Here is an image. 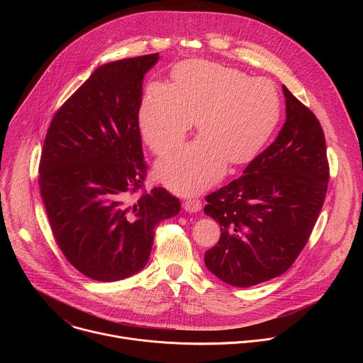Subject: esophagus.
<instances>
[{
	"label": "esophagus",
	"mask_w": 363,
	"mask_h": 363,
	"mask_svg": "<svg viewBox=\"0 0 363 363\" xmlns=\"http://www.w3.org/2000/svg\"><path fill=\"white\" fill-rule=\"evenodd\" d=\"M182 206H184V210L188 213H198L202 208V203L196 198H189L182 202Z\"/></svg>",
	"instance_id": "esophagus-1"
}]
</instances>
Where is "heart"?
Returning <instances> with one entry per match:
<instances>
[{
  "label": "heart",
  "instance_id": "b5f03b06",
  "mask_svg": "<svg viewBox=\"0 0 363 363\" xmlns=\"http://www.w3.org/2000/svg\"><path fill=\"white\" fill-rule=\"evenodd\" d=\"M172 80V86H147L139 125L149 147L165 153L196 121L202 136L167 155L155 169L169 189L192 195L220 181L227 162H248L262 149L279 122L280 100L270 80L206 60L178 65Z\"/></svg>",
  "mask_w": 363,
  "mask_h": 363
}]
</instances>
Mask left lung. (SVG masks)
<instances>
[{"label": "left lung", "mask_w": 363, "mask_h": 363, "mask_svg": "<svg viewBox=\"0 0 363 363\" xmlns=\"http://www.w3.org/2000/svg\"><path fill=\"white\" fill-rule=\"evenodd\" d=\"M276 140L242 175L206 195L203 213L221 227L203 262L214 276L250 287L286 273L306 245L325 202L329 164L323 129L290 90Z\"/></svg>", "instance_id": "obj_1"}]
</instances>
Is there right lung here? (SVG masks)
I'll return each mask as SVG.
<instances>
[{"instance_id": "right-lung-1", "label": "right lung", "mask_w": 363, "mask_h": 363, "mask_svg": "<svg viewBox=\"0 0 363 363\" xmlns=\"http://www.w3.org/2000/svg\"><path fill=\"white\" fill-rule=\"evenodd\" d=\"M160 55L99 66L50 123L40 192L51 231L69 263L97 281L140 272L155 227L181 202L165 188L139 196L146 165L139 132L145 74Z\"/></svg>"}]
</instances>
